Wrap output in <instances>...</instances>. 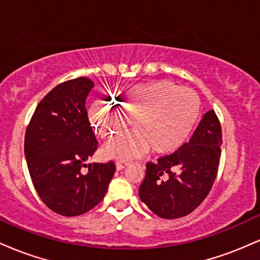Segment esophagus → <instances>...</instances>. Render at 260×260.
Wrapping results in <instances>:
<instances>
[{"mask_svg": "<svg viewBox=\"0 0 260 260\" xmlns=\"http://www.w3.org/2000/svg\"><path fill=\"white\" fill-rule=\"evenodd\" d=\"M127 165H128L127 161H117V162H116V168H117V170L124 169Z\"/></svg>", "mask_w": 260, "mask_h": 260, "instance_id": "1", "label": "esophagus"}]
</instances>
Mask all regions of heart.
I'll return each mask as SVG.
<instances>
[{
    "instance_id": "b5f03b06",
    "label": "heart",
    "mask_w": 260,
    "mask_h": 260,
    "mask_svg": "<svg viewBox=\"0 0 260 260\" xmlns=\"http://www.w3.org/2000/svg\"><path fill=\"white\" fill-rule=\"evenodd\" d=\"M120 109L109 101L90 109V120L101 138L121 133L132 120L136 129L117 137L106 145V156L127 160L153 149L168 154L189 139L201 115V100L194 91L180 89L168 80L133 85L116 98Z\"/></svg>"
}]
</instances>
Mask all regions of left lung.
<instances>
[{
  "label": "left lung",
  "instance_id": "obj_1",
  "mask_svg": "<svg viewBox=\"0 0 260 260\" xmlns=\"http://www.w3.org/2000/svg\"><path fill=\"white\" fill-rule=\"evenodd\" d=\"M221 124L214 110L203 116L189 142L156 162H147L140 201L162 219H178L202 204L215 182L221 155Z\"/></svg>",
  "mask_w": 260,
  "mask_h": 260
}]
</instances>
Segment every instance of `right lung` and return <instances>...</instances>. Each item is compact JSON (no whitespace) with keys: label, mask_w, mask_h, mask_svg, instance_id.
<instances>
[{"label":"right lung","mask_w":260,"mask_h":260,"mask_svg":"<svg viewBox=\"0 0 260 260\" xmlns=\"http://www.w3.org/2000/svg\"><path fill=\"white\" fill-rule=\"evenodd\" d=\"M92 88L86 77L56 85L38 104L25 131L32 184L44 204L63 216L82 215L99 204L116 171L112 160L85 164L99 145L85 109Z\"/></svg>","instance_id":"1"}]
</instances>
